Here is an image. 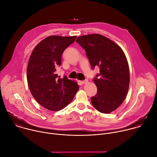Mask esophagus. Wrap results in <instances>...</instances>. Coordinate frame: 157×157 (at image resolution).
Masks as SVG:
<instances>
[{
	"label": "esophagus",
	"mask_w": 157,
	"mask_h": 157,
	"mask_svg": "<svg viewBox=\"0 0 157 157\" xmlns=\"http://www.w3.org/2000/svg\"><path fill=\"white\" fill-rule=\"evenodd\" d=\"M88 82V80L87 79H86V80H84V81H81V83L82 84H86V83H87Z\"/></svg>",
	"instance_id": "1"
}]
</instances>
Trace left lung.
Wrapping results in <instances>:
<instances>
[{
	"mask_svg": "<svg viewBox=\"0 0 157 157\" xmlns=\"http://www.w3.org/2000/svg\"><path fill=\"white\" fill-rule=\"evenodd\" d=\"M76 42L85 50L92 68H100L96 76L100 78L94 79L97 93L91 97L92 105L109 114L121 105L128 94L130 75L126 57L117 44L99 34L79 36Z\"/></svg>",
	"mask_w": 157,
	"mask_h": 157,
	"instance_id": "obj_1",
	"label": "left lung"
}]
</instances>
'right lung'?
I'll return each instance as SVG.
<instances>
[{"label":"right lung","mask_w":157,"mask_h":157,"mask_svg":"<svg viewBox=\"0 0 157 157\" xmlns=\"http://www.w3.org/2000/svg\"><path fill=\"white\" fill-rule=\"evenodd\" d=\"M76 36H50L33 49L27 67V81L31 94L45 109L59 111L71 103L79 90L75 81L58 78L57 68L62 64L64 50Z\"/></svg>","instance_id":"obj_1"}]
</instances>
